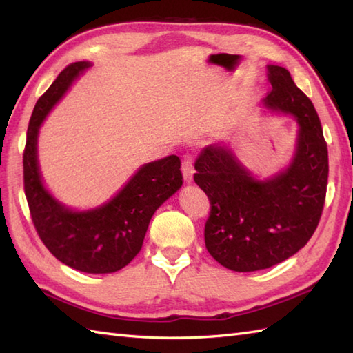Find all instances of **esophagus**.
I'll use <instances>...</instances> for the list:
<instances>
[{
    "instance_id": "obj_1",
    "label": "esophagus",
    "mask_w": 353,
    "mask_h": 353,
    "mask_svg": "<svg viewBox=\"0 0 353 353\" xmlns=\"http://www.w3.org/2000/svg\"><path fill=\"white\" fill-rule=\"evenodd\" d=\"M182 172H183V179L186 183H191L192 182V177H194V165H192V161L188 159H183L182 162Z\"/></svg>"
}]
</instances>
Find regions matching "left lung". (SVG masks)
Segmentation results:
<instances>
[{"label": "left lung", "instance_id": "left-lung-1", "mask_svg": "<svg viewBox=\"0 0 353 353\" xmlns=\"http://www.w3.org/2000/svg\"><path fill=\"white\" fill-rule=\"evenodd\" d=\"M270 91L262 104L297 123L291 162L259 177L239 161L230 144L208 145L196 161L194 181L211 200L205 243L211 256L234 272L273 267L310 241L323 211L327 147L311 100L290 72L267 65Z\"/></svg>", "mask_w": 353, "mask_h": 353}]
</instances>
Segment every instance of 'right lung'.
Returning <instances> with one entry per match:
<instances>
[{"label": "right lung", "mask_w": 353, "mask_h": 353, "mask_svg": "<svg viewBox=\"0 0 353 353\" xmlns=\"http://www.w3.org/2000/svg\"><path fill=\"white\" fill-rule=\"evenodd\" d=\"M91 62H76L59 74L33 109L24 150V190L34 228L45 247L74 270L114 273L139 253L150 220L183 183L181 159L171 154L144 163L106 203L72 209L45 186L37 159V138L45 118Z\"/></svg>", "instance_id": "right-lung-1"}]
</instances>
